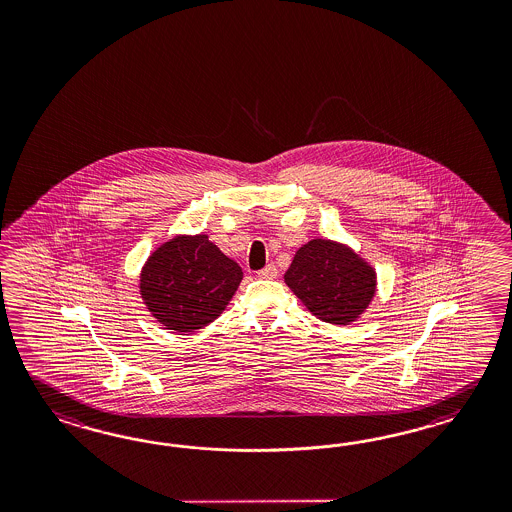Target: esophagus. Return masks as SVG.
<instances>
[{
    "label": "esophagus",
    "instance_id": "1",
    "mask_svg": "<svg viewBox=\"0 0 512 512\" xmlns=\"http://www.w3.org/2000/svg\"><path fill=\"white\" fill-rule=\"evenodd\" d=\"M257 276L263 279L278 278V268H276V264H266L263 270H259V272H257Z\"/></svg>",
    "mask_w": 512,
    "mask_h": 512
}]
</instances>
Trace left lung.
Wrapping results in <instances>:
<instances>
[{
  "mask_svg": "<svg viewBox=\"0 0 512 512\" xmlns=\"http://www.w3.org/2000/svg\"><path fill=\"white\" fill-rule=\"evenodd\" d=\"M285 283L315 317L332 325L355 321L375 295L372 266L353 249L321 238L296 251Z\"/></svg>",
  "mask_w": 512,
  "mask_h": 512,
  "instance_id": "obj_1",
  "label": "left lung"
}]
</instances>
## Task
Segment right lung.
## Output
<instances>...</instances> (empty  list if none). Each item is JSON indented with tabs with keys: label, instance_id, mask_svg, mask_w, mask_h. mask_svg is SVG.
I'll return each mask as SVG.
<instances>
[{
	"label": "right lung",
	"instance_id": "add662e5",
	"mask_svg": "<svg viewBox=\"0 0 512 512\" xmlns=\"http://www.w3.org/2000/svg\"><path fill=\"white\" fill-rule=\"evenodd\" d=\"M242 268L206 234L176 236L152 253L140 274V295L169 330L193 332L225 310Z\"/></svg>",
	"mask_w": 512,
	"mask_h": 512
}]
</instances>
